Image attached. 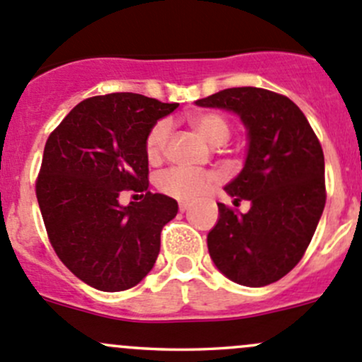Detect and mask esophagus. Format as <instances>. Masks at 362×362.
I'll return each mask as SVG.
<instances>
[{"label": "esophagus", "mask_w": 362, "mask_h": 362, "mask_svg": "<svg viewBox=\"0 0 362 362\" xmlns=\"http://www.w3.org/2000/svg\"><path fill=\"white\" fill-rule=\"evenodd\" d=\"M178 208H180V211H187L189 208H191V203H185V202H182L180 204H178Z\"/></svg>", "instance_id": "34e87169"}]
</instances>
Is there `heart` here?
Wrapping results in <instances>:
<instances>
[{
    "label": "heart",
    "mask_w": 362,
    "mask_h": 362,
    "mask_svg": "<svg viewBox=\"0 0 362 362\" xmlns=\"http://www.w3.org/2000/svg\"><path fill=\"white\" fill-rule=\"evenodd\" d=\"M191 124L210 145H224L231 136V122L218 112H203L191 117ZM171 134V122L160 119L148 129L145 138V156L151 163H158L166 152ZM218 184V175L210 170H192V168L173 166L160 171L156 177V187L163 194L180 202H191L210 191Z\"/></svg>",
    "instance_id": "heart-1"
}]
</instances>
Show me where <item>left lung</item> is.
Masks as SVG:
<instances>
[{
	"mask_svg": "<svg viewBox=\"0 0 362 362\" xmlns=\"http://www.w3.org/2000/svg\"><path fill=\"white\" fill-rule=\"evenodd\" d=\"M196 105L238 113L249 129L245 166L226 192L250 210L217 203L206 240L211 261L240 286L276 282L301 261L326 204L319 138L298 105L268 89L233 87Z\"/></svg>",
	"mask_w": 362,
	"mask_h": 362,
	"instance_id": "1",
	"label": "left lung"
}]
</instances>
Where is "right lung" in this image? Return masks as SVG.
Segmentation results:
<instances>
[{
  "label": "right lung",
  "instance_id": "1",
  "mask_svg": "<svg viewBox=\"0 0 362 362\" xmlns=\"http://www.w3.org/2000/svg\"><path fill=\"white\" fill-rule=\"evenodd\" d=\"M177 107L134 93L87 98L47 140L36 178L43 224L57 257L94 289H131L154 268L178 204L147 191L145 138ZM124 190L142 202L120 207Z\"/></svg>",
  "mask_w": 362,
  "mask_h": 362
}]
</instances>
